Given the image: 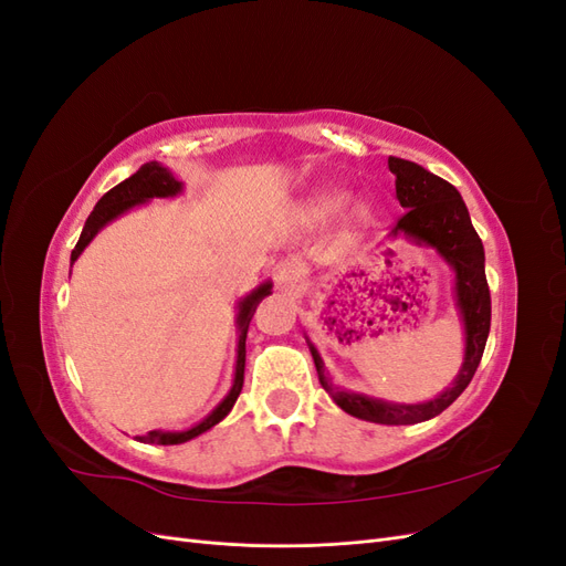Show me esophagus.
I'll list each match as a JSON object with an SVG mask.
<instances>
[{
    "mask_svg": "<svg viewBox=\"0 0 566 566\" xmlns=\"http://www.w3.org/2000/svg\"><path fill=\"white\" fill-rule=\"evenodd\" d=\"M297 266L293 262H281L273 266L271 276H273V283H276V290H281V293H287V290H293L295 283H297Z\"/></svg>",
    "mask_w": 566,
    "mask_h": 566,
    "instance_id": "esophagus-1",
    "label": "esophagus"
}]
</instances>
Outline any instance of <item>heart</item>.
Segmentation results:
<instances>
[{"label": "heart", "mask_w": 566, "mask_h": 566, "mask_svg": "<svg viewBox=\"0 0 566 566\" xmlns=\"http://www.w3.org/2000/svg\"><path fill=\"white\" fill-rule=\"evenodd\" d=\"M347 200V193L342 191V188H323V191H318L314 198H312V212H318V214H331V212H337L342 205H345ZM352 219L358 221V224H364V221L370 219V208L366 202H358L356 208L352 210Z\"/></svg>", "instance_id": "1"}]
</instances>
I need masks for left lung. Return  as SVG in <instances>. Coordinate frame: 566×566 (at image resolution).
Returning a JSON list of instances; mask_svg holds the SVG:
<instances>
[{"label": "left lung", "mask_w": 566, "mask_h": 566, "mask_svg": "<svg viewBox=\"0 0 566 566\" xmlns=\"http://www.w3.org/2000/svg\"><path fill=\"white\" fill-rule=\"evenodd\" d=\"M387 165L389 172L397 177V200L406 210L397 221V227L391 229L389 241H397V238L403 235L410 243L432 248L453 271L455 310L462 321V333H465V356H462V366L455 380L451 387L437 394L434 399L422 403L375 399L368 397V394L337 387L331 373L325 370L314 342L306 333L304 337L314 356L323 389L331 394V399L345 413L378 424H416L447 410L470 385L479 361H482L491 328V295L484 271V245L479 241L465 200L460 198L458 188L447 179L432 175L430 169L403 158L391 156Z\"/></svg>", "instance_id": "8db88e82"}]
</instances>
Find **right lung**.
I'll return each instance as SVG.
<instances>
[{
  "label": "right lung",
  "instance_id": "right-lung-1",
  "mask_svg": "<svg viewBox=\"0 0 566 566\" xmlns=\"http://www.w3.org/2000/svg\"><path fill=\"white\" fill-rule=\"evenodd\" d=\"M184 191V184L169 172L167 167H163L160 163H146L142 165L136 172L119 181L115 188H111V191L101 198L96 202V208L92 210L90 219L84 221V229H82V235L80 241L71 254V264L77 262V256L84 252V248H87L96 233L108 227L111 221H115L117 217H123L125 212H129L132 208H136V205H144L153 198H175ZM266 295H271V281L256 285L250 295H245L241 302H238V314H235V328H238V349H235V373H233V385L229 389V394L224 399H221L210 416H205L198 424L188 427V430H181V432H165V430H153L144 437H136L144 443H160V447H172V443H184V441H191L196 439L198 434L212 430V427L217 422L224 420L231 408L238 399V394H241L243 389V378H245V337H248V325L252 321V314L256 310V304H260Z\"/></svg>",
  "mask_w": 566,
  "mask_h": 566
}]
</instances>
